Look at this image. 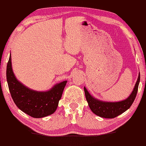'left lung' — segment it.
Returning a JSON list of instances; mask_svg holds the SVG:
<instances>
[{
	"label": "left lung",
	"mask_w": 146,
	"mask_h": 146,
	"mask_svg": "<svg viewBox=\"0 0 146 146\" xmlns=\"http://www.w3.org/2000/svg\"><path fill=\"white\" fill-rule=\"evenodd\" d=\"M139 80H140V74L139 73L138 78L132 93L128 98L120 102H111L100 101L92 96L86 88L84 87L86 99L92 112L98 116L105 118H113L122 114L128 110L134 102L137 93Z\"/></svg>",
	"instance_id": "left-lung-1"
}]
</instances>
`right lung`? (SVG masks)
Instances as JSON below:
<instances>
[{
    "mask_svg": "<svg viewBox=\"0 0 146 146\" xmlns=\"http://www.w3.org/2000/svg\"><path fill=\"white\" fill-rule=\"evenodd\" d=\"M7 79L14 103L33 118H43L55 112L67 83V81L61 82L46 92L28 89L16 79L12 69L11 55L7 63Z\"/></svg>",
    "mask_w": 146,
    "mask_h": 146,
    "instance_id": "1",
    "label": "right lung"
}]
</instances>
